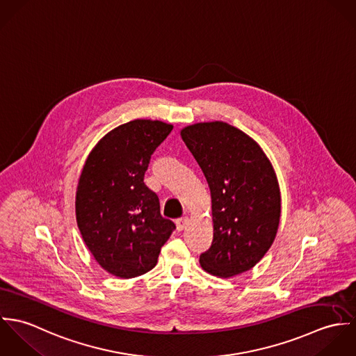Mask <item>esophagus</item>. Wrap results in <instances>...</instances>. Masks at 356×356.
Here are the masks:
<instances>
[{"instance_id": "esophagus-1", "label": "esophagus", "mask_w": 356, "mask_h": 356, "mask_svg": "<svg viewBox=\"0 0 356 356\" xmlns=\"http://www.w3.org/2000/svg\"><path fill=\"white\" fill-rule=\"evenodd\" d=\"M188 222H189L188 216H182V218H178V219H177V229H178L179 232H182V230L186 227Z\"/></svg>"}]
</instances>
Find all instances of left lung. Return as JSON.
Wrapping results in <instances>:
<instances>
[{
    "mask_svg": "<svg viewBox=\"0 0 356 356\" xmlns=\"http://www.w3.org/2000/svg\"><path fill=\"white\" fill-rule=\"evenodd\" d=\"M181 136L212 199L213 238L200 254L202 267L223 278L251 270L271 247L281 216L270 160L250 136L225 122L188 126Z\"/></svg>",
    "mask_w": 356,
    "mask_h": 356,
    "instance_id": "8db88e82",
    "label": "left lung"
}]
</instances>
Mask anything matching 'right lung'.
Wrapping results in <instances>:
<instances>
[{
	"label": "right lung",
	"mask_w": 356,
	"mask_h": 356,
	"mask_svg": "<svg viewBox=\"0 0 356 356\" xmlns=\"http://www.w3.org/2000/svg\"><path fill=\"white\" fill-rule=\"evenodd\" d=\"M172 126L137 119L109 131L90 152L76 191V222L104 270L134 278L152 270L175 223L145 182L151 156Z\"/></svg>",
	"instance_id": "1"
}]
</instances>
